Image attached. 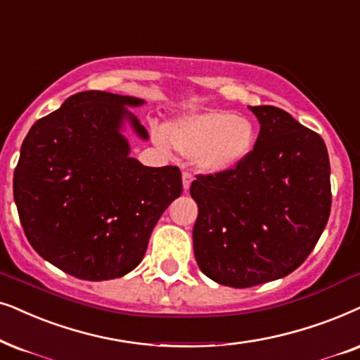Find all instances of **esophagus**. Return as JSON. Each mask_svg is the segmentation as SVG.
I'll return each instance as SVG.
<instances>
[{
	"label": "esophagus",
	"instance_id": "34e87169",
	"mask_svg": "<svg viewBox=\"0 0 360 360\" xmlns=\"http://www.w3.org/2000/svg\"><path fill=\"white\" fill-rule=\"evenodd\" d=\"M181 180H184V190L188 191L191 181H193V176H191L188 172H184V174H181Z\"/></svg>",
	"mask_w": 360,
	"mask_h": 360
}]
</instances>
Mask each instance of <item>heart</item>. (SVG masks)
Wrapping results in <instances>:
<instances>
[{"instance_id":"1","label":"heart","mask_w":360,"mask_h":360,"mask_svg":"<svg viewBox=\"0 0 360 360\" xmlns=\"http://www.w3.org/2000/svg\"><path fill=\"white\" fill-rule=\"evenodd\" d=\"M256 129L246 117L228 110L188 112L155 130L158 146H170L193 158L205 174H226L241 165L256 143Z\"/></svg>"}]
</instances>
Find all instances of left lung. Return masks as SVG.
<instances>
[{
  "label": "left lung",
  "instance_id": "obj_1",
  "mask_svg": "<svg viewBox=\"0 0 360 360\" xmlns=\"http://www.w3.org/2000/svg\"><path fill=\"white\" fill-rule=\"evenodd\" d=\"M253 152L226 174L198 175L193 253L214 283L251 288L288 276L314 250L330 213V165L321 135L273 105Z\"/></svg>",
  "mask_w": 360,
  "mask_h": 360
}]
</instances>
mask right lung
I'll return each instance as SVG.
<instances>
[{
	"label": "right lung",
	"mask_w": 360,
	"mask_h": 360,
	"mask_svg": "<svg viewBox=\"0 0 360 360\" xmlns=\"http://www.w3.org/2000/svg\"><path fill=\"white\" fill-rule=\"evenodd\" d=\"M146 101L77 92L32 125L21 146L13 195L36 253L74 278L105 281L137 268L158 218L184 191L179 167H146L130 157L127 107Z\"/></svg>",
	"instance_id": "1"
}]
</instances>
